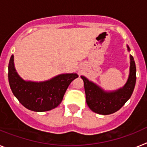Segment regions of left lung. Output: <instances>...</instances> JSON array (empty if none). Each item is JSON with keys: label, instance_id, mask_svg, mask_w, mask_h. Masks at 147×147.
<instances>
[{"label": "left lung", "instance_id": "left-lung-1", "mask_svg": "<svg viewBox=\"0 0 147 147\" xmlns=\"http://www.w3.org/2000/svg\"><path fill=\"white\" fill-rule=\"evenodd\" d=\"M128 51H130L127 45ZM84 84L86 102L88 107L95 113L108 115L115 113L130 98L136 83V66L134 58L130 55V70L129 78L122 88L117 90L105 91L103 89L84 76H81Z\"/></svg>", "mask_w": 147, "mask_h": 147}]
</instances>
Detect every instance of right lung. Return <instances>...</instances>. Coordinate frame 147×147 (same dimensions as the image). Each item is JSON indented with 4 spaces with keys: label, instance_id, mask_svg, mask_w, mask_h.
<instances>
[{
    "label": "right lung",
    "instance_id": "right-lung-1",
    "mask_svg": "<svg viewBox=\"0 0 147 147\" xmlns=\"http://www.w3.org/2000/svg\"><path fill=\"white\" fill-rule=\"evenodd\" d=\"M78 77L76 73H67L41 82L27 81L17 73L13 55L9 63L8 78L12 92L22 105L33 111H47L57 107L69 85Z\"/></svg>",
    "mask_w": 147,
    "mask_h": 147
}]
</instances>
